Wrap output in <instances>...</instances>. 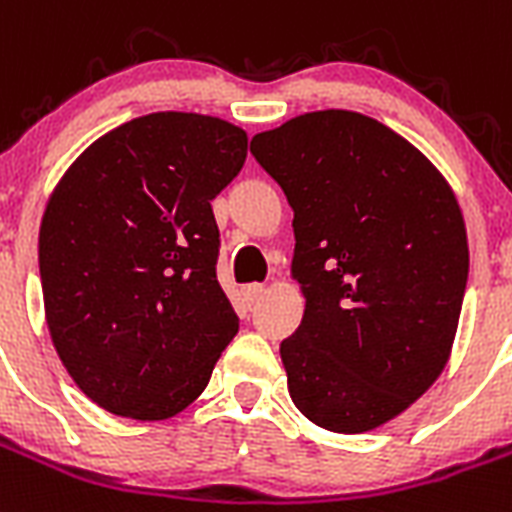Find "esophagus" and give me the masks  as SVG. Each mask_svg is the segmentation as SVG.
<instances>
[{
  "label": "esophagus",
  "mask_w": 512,
  "mask_h": 512,
  "mask_svg": "<svg viewBox=\"0 0 512 512\" xmlns=\"http://www.w3.org/2000/svg\"><path fill=\"white\" fill-rule=\"evenodd\" d=\"M262 293H265V286H262V283H250V286H244L242 288L244 304H247V306L257 304V301L262 299Z\"/></svg>",
  "instance_id": "esophagus-1"
}]
</instances>
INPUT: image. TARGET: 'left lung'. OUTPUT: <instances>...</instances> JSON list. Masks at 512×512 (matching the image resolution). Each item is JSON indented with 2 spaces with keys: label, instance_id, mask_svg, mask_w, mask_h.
<instances>
[{
  "label": "left lung",
  "instance_id": "8db88e82",
  "mask_svg": "<svg viewBox=\"0 0 512 512\" xmlns=\"http://www.w3.org/2000/svg\"><path fill=\"white\" fill-rule=\"evenodd\" d=\"M250 151L293 208L306 299L281 342L293 404L332 433L379 428L451 355L469 275L459 201L422 151L353 110L296 115Z\"/></svg>",
  "mask_w": 512,
  "mask_h": 512
}]
</instances>
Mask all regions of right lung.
I'll return each instance as SVG.
<instances>
[{"mask_svg":"<svg viewBox=\"0 0 512 512\" xmlns=\"http://www.w3.org/2000/svg\"><path fill=\"white\" fill-rule=\"evenodd\" d=\"M244 159L239 126L151 113L100 136L53 188L38 237L48 332L102 410L175 417L237 335L211 201Z\"/></svg>","mask_w":512,"mask_h":512,"instance_id":"right-lung-1","label":"right lung"}]
</instances>
